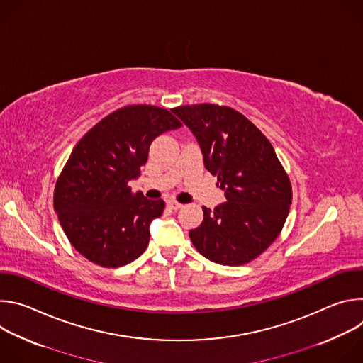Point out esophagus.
Returning a JSON list of instances; mask_svg holds the SVG:
<instances>
[{
  "instance_id": "obj_1",
  "label": "esophagus",
  "mask_w": 363,
  "mask_h": 363,
  "mask_svg": "<svg viewBox=\"0 0 363 363\" xmlns=\"http://www.w3.org/2000/svg\"><path fill=\"white\" fill-rule=\"evenodd\" d=\"M167 205L169 206L171 210H175V211H177V210H179V208H182V206H184L182 203H179V202H177V201H172V199H171V201H168V202H167Z\"/></svg>"
}]
</instances>
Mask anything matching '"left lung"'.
I'll return each instance as SVG.
<instances>
[{"instance_id":"obj_1","label":"left lung","mask_w":363,"mask_h":363,"mask_svg":"<svg viewBox=\"0 0 363 363\" xmlns=\"http://www.w3.org/2000/svg\"><path fill=\"white\" fill-rule=\"evenodd\" d=\"M195 136L205 169L217 177L225 202L202 206L203 220L189 231L195 248L223 266L260 255L280 234L291 186L269 139L244 115L211 103L172 109Z\"/></svg>"}]
</instances>
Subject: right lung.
<instances>
[{
	"label": "right lung",
	"mask_w": 363,
	"mask_h": 363,
	"mask_svg": "<svg viewBox=\"0 0 363 363\" xmlns=\"http://www.w3.org/2000/svg\"><path fill=\"white\" fill-rule=\"evenodd\" d=\"M167 109L122 108L91 128L74 146L57 179L55 211L72 245L101 267H122L146 250L149 225L164 213L162 199L133 194L149 146L181 128Z\"/></svg>",
	"instance_id": "right-lung-1"
}]
</instances>
